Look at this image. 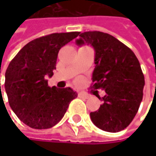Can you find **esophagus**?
Returning <instances> with one entry per match:
<instances>
[{
    "instance_id": "1",
    "label": "esophagus",
    "mask_w": 156,
    "mask_h": 156,
    "mask_svg": "<svg viewBox=\"0 0 156 156\" xmlns=\"http://www.w3.org/2000/svg\"><path fill=\"white\" fill-rule=\"evenodd\" d=\"M78 97L82 98H89V96L86 93H78Z\"/></svg>"
}]
</instances>
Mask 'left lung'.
<instances>
[{
  "label": "left lung",
  "mask_w": 156,
  "mask_h": 156,
  "mask_svg": "<svg viewBox=\"0 0 156 156\" xmlns=\"http://www.w3.org/2000/svg\"><path fill=\"white\" fill-rule=\"evenodd\" d=\"M77 44L85 42L95 49L94 89H104L106 95L98 111L90 117L98 128L111 133L127 127L136 116L143 99L144 77L135 53L112 35L87 31L79 35Z\"/></svg>",
  "instance_id": "1"
}]
</instances>
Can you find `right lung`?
Masks as SVG:
<instances>
[{
	"label": "right lung",
	"instance_id": "1",
	"mask_svg": "<svg viewBox=\"0 0 156 156\" xmlns=\"http://www.w3.org/2000/svg\"><path fill=\"white\" fill-rule=\"evenodd\" d=\"M78 31L52 33L30 41L10 62L5 72V90L16 115L28 126L47 129L64 116L78 97L70 87H48L59 49L77 38Z\"/></svg>",
	"mask_w": 156,
	"mask_h": 156
}]
</instances>
